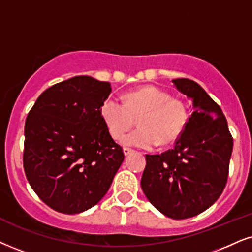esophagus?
<instances>
[{"label": "esophagus", "instance_id": "1", "mask_svg": "<svg viewBox=\"0 0 252 252\" xmlns=\"http://www.w3.org/2000/svg\"><path fill=\"white\" fill-rule=\"evenodd\" d=\"M133 152L132 148H128V147H124V153H125V155H128L131 154Z\"/></svg>", "mask_w": 252, "mask_h": 252}]
</instances>
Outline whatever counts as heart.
<instances>
[{"instance_id": "b5f03b06", "label": "heart", "mask_w": 252, "mask_h": 252, "mask_svg": "<svg viewBox=\"0 0 252 252\" xmlns=\"http://www.w3.org/2000/svg\"><path fill=\"white\" fill-rule=\"evenodd\" d=\"M107 131L116 140L139 119L141 128L123 139V144L151 148L173 145L183 134L189 121L187 104L155 86H142L125 94V102L108 97L100 107Z\"/></svg>"}]
</instances>
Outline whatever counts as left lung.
<instances>
[{
	"label": "left lung",
	"instance_id": "obj_1",
	"mask_svg": "<svg viewBox=\"0 0 252 252\" xmlns=\"http://www.w3.org/2000/svg\"><path fill=\"white\" fill-rule=\"evenodd\" d=\"M192 99L187 128L173 150L146 154L141 188L163 215L185 220L203 213L224 190L232 153V135L221 107L194 80H173Z\"/></svg>",
	"mask_w": 252,
	"mask_h": 252
}]
</instances>
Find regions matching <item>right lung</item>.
Returning <instances> with one entry per match:
<instances>
[{
  "instance_id": "1",
  "label": "right lung",
  "mask_w": 252,
  "mask_h": 252,
  "mask_svg": "<svg viewBox=\"0 0 252 252\" xmlns=\"http://www.w3.org/2000/svg\"><path fill=\"white\" fill-rule=\"evenodd\" d=\"M112 91L108 82L76 76L46 89L24 126V173L49 207L79 214L95 206L123 163L100 114Z\"/></svg>"
}]
</instances>
